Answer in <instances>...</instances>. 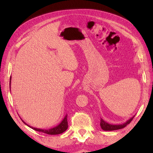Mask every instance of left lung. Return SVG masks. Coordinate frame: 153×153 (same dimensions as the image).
<instances>
[{
	"instance_id": "left-lung-1",
	"label": "left lung",
	"mask_w": 153,
	"mask_h": 153,
	"mask_svg": "<svg viewBox=\"0 0 153 153\" xmlns=\"http://www.w3.org/2000/svg\"><path fill=\"white\" fill-rule=\"evenodd\" d=\"M134 117V116H133L132 117H131L129 120H128L126 122L123 123V124H119V125H113V124H110L107 122H106L105 121L102 120V118H100V127L101 128L103 129L104 131H113V130H117V129H122L123 128L129 124L131 122V120H133V118Z\"/></svg>"
}]
</instances>
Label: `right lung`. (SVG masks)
I'll list each match as a JSON object with an SVG mask.
<instances>
[{
  "label": "right lung",
  "instance_id": "add662e5",
  "mask_svg": "<svg viewBox=\"0 0 153 153\" xmlns=\"http://www.w3.org/2000/svg\"><path fill=\"white\" fill-rule=\"evenodd\" d=\"M11 77H10V83H9L10 88H11ZM22 121L25 124V125H27L28 127H30V128L34 129V130H36V131H40V132H43V133L49 134V135H56V134H62L63 132H64L65 131H66V129H67V128H68V123H67V114L65 116L63 120L61 121V122L59 123L58 126H56V127H54V128L48 129L33 128V127L27 125V124L26 123H25L23 120H22Z\"/></svg>",
  "mask_w": 153,
  "mask_h": 153
}]
</instances>
